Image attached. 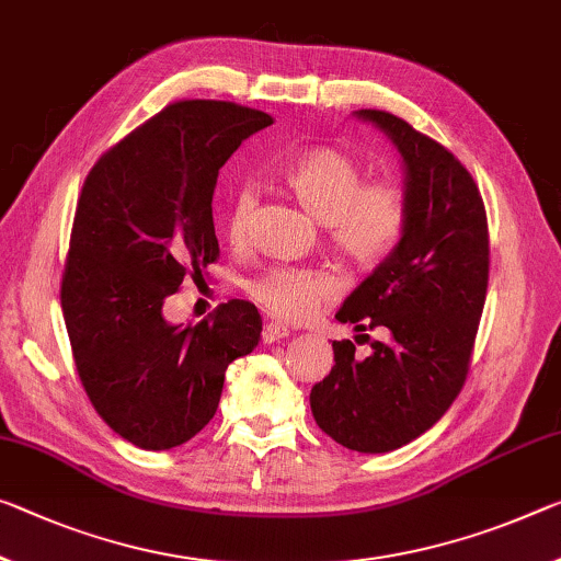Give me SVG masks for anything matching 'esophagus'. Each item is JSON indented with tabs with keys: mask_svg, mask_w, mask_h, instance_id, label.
I'll list each match as a JSON object with an SVG mask.
<instances>
[{
	"mask_svg": "<svg viewBox=\"0 0 561 561\" xmlns=\"http://www.w3.org/2000/svg\"><path fill=\"white\" fill-rule=\"evenodd\" d=\"M284 336H289V329L279 324V322H266L264 329H262V342L264 344H274L284 340Z\"/></svg>",
	"mask_w": 561,
	"mask_h": 561,
	"instance_id": "esophagus-1",
	"label": "esophagus"
}]
</instances>
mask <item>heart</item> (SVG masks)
<instances>
[{"mask_svg":"<svg viewBox=\"0 0 561 561\" xmlns=\"http://www.w3.org/2000/svg\"><path fill=\"white\" fill-rule=\"evenodd\" d=\"M282 180L301 207L322 221L329 249L357 270H377L402 242L409 221L407 192L392 180L364 182L362 164L342 149H309L284 169ZM256 204V186L239 184L227 215L232 244L247 242ZM247 295L272 317L299 322L332 305L340 279L327 270L270 266L247 282Z\"/></svg>","mask_w":561,"mask_h":561,"instance_id":"b5f03b06","label":"heart"}]
</instances>
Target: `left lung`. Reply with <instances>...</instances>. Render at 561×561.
<instances>
[{
  "label": "left lung",
  "mask_w": 561,
  "mask_h": 561,
  "mask_svg": "<svg viewBox=\"0 0 561 561\" xmlns=\"http://www.w3.org/2000/svg\"><path fill=\"white\" fill-rule=\"evenodd\" d=\"M392 139L404 164L409 221L402 242L364 279L336 319L354 324L332 342L334 367L309 404L342 447L381 455L442 420L465 387L489 282V232L479 186L439 141L381 110L354 112ZM379 328L381 341L364 331Z\"/></svg>",
  "instance_id": "left-lung-1"
}]
</instances>
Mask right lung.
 I'll return each instance as SVG.
<instances>
[{
  "label": "right lung",
  "mask_w": 561,
  "mask_h": 561,
  "mask_svg": "<svg viewBox=\"0 0 561 561\" xmlns=\"http://www.w3.org/2000/svg\"><path fill=\"white\" fill-rule=\"evenodd\" d=\"M272 117L232 102L164 106L87 174L61 274V312L96 414L139 449L180 447L217 412L225 371L260 344L262 317L229 299L199 324L162 307L219 256V169Z\"/></svg>",
  "instance_id": "right-lung-1"
}]
</instances>
